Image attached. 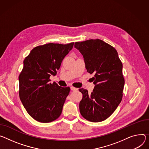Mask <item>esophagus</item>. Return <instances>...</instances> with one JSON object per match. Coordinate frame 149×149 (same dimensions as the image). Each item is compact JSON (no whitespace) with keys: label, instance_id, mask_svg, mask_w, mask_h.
Instances as JSON below:
<instances>
[{"label":"esophagus","instance_id":"esophagus-1","mask_svg":"<svg viewBox=\"0 0 149 149\" xmlns=\"http://www.w3.org/2000/svg\"><path fill=\"white\" fill-rule=\"evenodd\" d=\"M71 90L72 91H76V90H78V88H77L75 87H71Z\"/></svg>","mask_w":149,"mask_h":149}]
</instances>
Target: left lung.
Wrapping results in <instances>:
<instances>
[{
  "instance_id": "1",
  "label": "left lung",
  "mask_w": 149,
  "mask_h": 149,
  "mask_svg": "<svg viewBox=\"0 0 149 149\" xmlns=\"http://www.w3.org/2000/svg\"><path fill=\"white\" fill-rule=\"evenodd\" d=\"M75 48L84 58L88 72L94 73L93 92L79 88L83 94L79 107L86 119L98 123L109 118L123 98L125 81L123 63L116 49L100 39L76 42Z\"/></svg>"
}]
</instances>
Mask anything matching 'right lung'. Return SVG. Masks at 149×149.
Here are the masks:
<instances>
[{"instance_id":"obj_1","label":"right lung","mask_w":149,"mask_h":149,"mask_svg":"<svg viewBox=\"0 0 149 149\" xmlns=\"http://www.w3.org/2000/svg\"><path fill=\"white\" fill-rule=\"evenodd\" d=\"M74 43H48L32 49L24 61L19 76L20 100L28 113L40 123H50L61 115L70 88L50 83Z\"/></svg>"}]
</instances>
